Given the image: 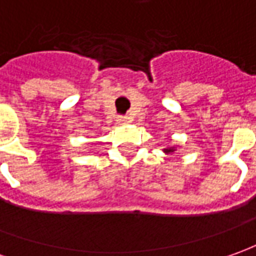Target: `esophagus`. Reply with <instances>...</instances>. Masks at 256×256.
<instances>
[{"mask_svg": "<svg viewBox=\"0 0 256 256\" xmlns=\"http://www.w3.org/2000/svg\"><path fill=\"white\" fill-rule=\"evenodd\" d=\"M118 123L126 124V123H128V116H118Z\"/></svg>", "mask_w": 256, "mask_h": 256, "instance_id": "1", "label": "esophagus"}]
</instances>
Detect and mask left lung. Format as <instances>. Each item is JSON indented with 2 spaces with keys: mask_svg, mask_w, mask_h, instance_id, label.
I'll list each match as a JSON object with an SVG mask.
<instances>
[{
  "mask_svg": "<svg viewBox=\"0 0 256 256\" xmlns=\"http://www.w3.org/2000/svg\"><path fill=\"white\" fill-rule=\"evenodd\" d=\"M172 151H174L172 148H168V150H165V152H172Z\"/></svg>",
  "mask_w": 256,
  "mask_h": 256,
  "instance_id": "8db88e82",
  "label": "left lung"
}]
</instances>
